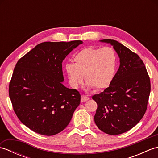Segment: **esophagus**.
<instances>
[{
    "mask_svg": "<svg viewBox=\"0 0 158 158\" xmlns=\"http://www.w3.org/2000/svg\"><path fill=\"white\" fill-rule=\"evenodd\" d=\"M89 99V98H88V97H87L85 96H81V101L83 102H85V101H88V100Z\"/></svg>",
    "mask_w": 158,
    "mask_h": 158,
    "instance_id": "1",
    "label": "esophagus"
}]
</instances>
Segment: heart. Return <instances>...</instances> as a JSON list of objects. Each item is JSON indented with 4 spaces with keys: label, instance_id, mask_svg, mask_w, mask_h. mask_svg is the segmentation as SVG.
I'll return each mask as SVG.
<instances>
[{
    "label": "heart",
    "instance_id": "b5f03b06",
    "mask_svg": "<svg viewBox=\"0 0 158 158\" xmlns=\"http://www.w3.org/2000/svg\"><path fill=\"white\" fill-rule=\"evenodd\" d=\"M74 62L66 63L64 66L70 85L77 88L83 83L85 76L88 88L100 90L108 88L115 77L117 56L110 47H89L77 53Z\"/></svg>",
    "mask_w": 158,
    "mask_h": 158
}]
</instances>
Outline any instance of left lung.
<instances>
[{
	"label": "left lung",
	"instance_id": "left-lung-1",
	"mask_svg": "<svg viewBox=\"0 0 158 158\" xmlns=\"http://www.w3.org/2000/svg\"><path fill=\"white\" fill-rule=\"evenodd\" d=\"M100 41L113 46L120 65L108 88L92 96L98 105L94 119L102 132L117 135L132 128L145 115L151 91L150 79L136 53L115 40Z\"/></svg>",
	"mask_w": 158,
	"mask_h": 158
}]
</instances>
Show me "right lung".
I'll return each mask as SVG.
<instances>
[{
  "mask_svg": "<svg viewBox=\"0 0 158 158\" xmlns=\"http://www.w3.org/2000/svg\"><path fill=\"white\" fill-rule=\"evenodd\" d=\"M83 43L44 42L17 62L9 94L21 122L39 135L52 136L69 125L81 95L63 85V60Z\"/></svg>",
  "mask_w": 158,
  "mask_h": 158,
  "instance_id": "1",
  "label": "right lung"
}]
</instances>
